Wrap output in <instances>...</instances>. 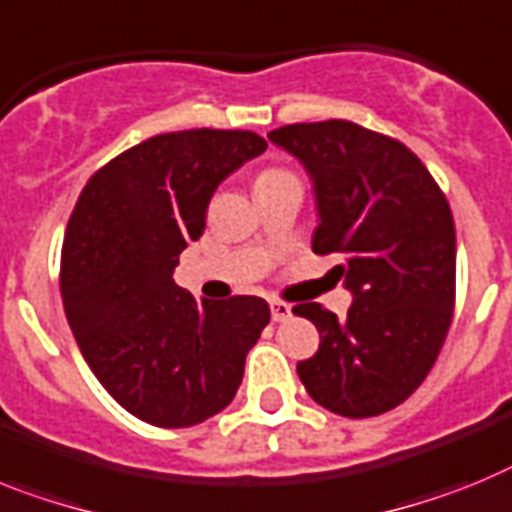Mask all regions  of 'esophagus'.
Wrapping results in <instances>:
<instances>
[{"instance_id":"obj_1","label":"esophagus","mask_w":512,"mask_h":512,"mask_svg":"<svg viewBox=\"0 0 512 512\" xmlns=\"http://www.w3.org/2000/svg\"><path fill=\"white\" fill-rule=\"evenodd\" d=\"M270 314H273V322H286L291 317V304L286 301H270Z\"/></svg>"}]
</instances>
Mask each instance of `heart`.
I'll return each instance as SVG.
<instances>
[{
	"label": "heart",
	"mask_w": 512,
	"mask_h": 512,
	"mask_svg": "<svg viewBox=\"0 0 512 512\" xmlns=\"http://www.w3.org/2000/svg\"><path fill=\"white\" fill-rule=\"evenodd\" d=\"M278 175H288V172H283V170H265L260 177H257V180H268V177H278Z\"/></svg>",
	"instance_id": "b5f03b06"
}]
</instances>
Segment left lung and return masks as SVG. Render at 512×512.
Returning a JSON list of instances; mask_svg holds the SVG:
<instances>
[{
  "label": "left lung",
  "mask_w": 512,
  "mask_h": 512,
  "mask_svg": "<svg viewBox=\"0 0 512 512\" xmlns=\"http://www.w3.org/2000/svg\"><path fill=\"white\" fill-rule=\"evenodd\" d=\"M314 180L317 255L353 291L348 317L293 306L319 330L296 371L309 397L342 417L394 410L425 381L456 304V226L446 195L402 141L353 121L291 123L268 133Z\"/></svg>",
  "instance_id": "8db88e82"
}]
</instances>
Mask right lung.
I'll return each instance as SVG.
<instances>
[{
    "instance_id": "obj_1",
    "label": "right lung",
    "mask_w": 512,
    "mask_h": 512,
    "mask_svg": "<svg viewBox=\"0 0 512 512\" xmlns=\"http://www.w3.org/2000/svg\"><path fill=\"white\" fill-rule=\"evenodd\" d=\"M252 131L159 133L87 180L61 247V299L84 361L123 410L157 428L221 412L270 322L257 296L195 301L172 281L213 190L265 151Z\"/></svg>"
}]
</instances>
